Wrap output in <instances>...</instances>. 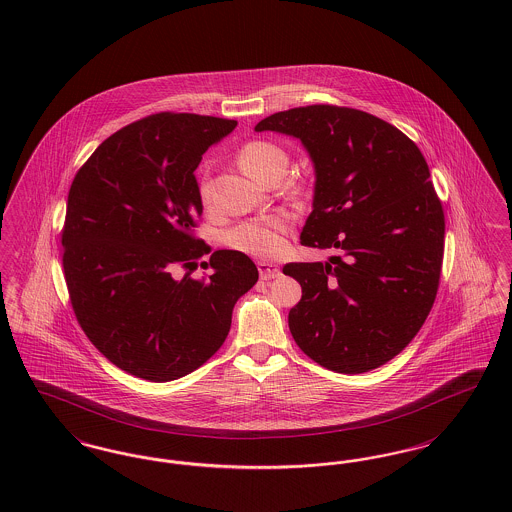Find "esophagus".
Here are the masks:
<instances>
[{
  "instance_id": "34e87169",
  "label": "esophagus",
  "mask_w": 512,
  "mask_h": 512,
  "mask_svg": "<svg viewBox=\"0 0 512 512\" xmlns=\"http://www.w3.org/2000/svg\"><path fill=\"white\" fill-rule=\"evenodd\" d=\"M257 268H259L261 280H272V278H278V276H280V268L276 267V265H272V263H267V261H259Z\"/></svg>"
}]
</instances>
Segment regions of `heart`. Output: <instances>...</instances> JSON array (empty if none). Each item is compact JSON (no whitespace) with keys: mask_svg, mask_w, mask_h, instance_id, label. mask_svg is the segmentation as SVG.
<instances>
[{"mask_svg":"<svg viewBox=\"0 0 512 512\" xmlns=\"http://www.w3.org/2000/svg\"><path fill=\"white\" fill-rule=\"evenodd\" d=\"M238 163L253 180L265 184L274 172L286 169V153L272 142L253 140L240 147ZM199 194L203 203L209 205V188L205 182L201 184ZM290 226L292 217L288 213L244 220L226 232L224 242L245 255L272 259L286 249L284 234L290 230Z\"/></svg>","mask_w":512,"mask_h":512,"instance_id":"heart-1","label":"heart"}]
</instances>
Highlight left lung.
I'll return each instance as SVG.
<instances>
[{"mask_svg": "<svg viewBox=\"0 0 512 512\" xmlns=\"http://www.w3.org/2000/svg\"><path fill=\"white\" fill-rule=\"evenodd\" d=\"M255 130L301 140L317 178L301 244L338 253L284 267L303 292L288 315L293 340L341 374L386 365L438 293L445 217L424 155L390 122L338 105L280 111Z\"/></svg>", "mask_w": 512, "mask_h": 512, "instance_id": "left-lung-1", "label": "left lung"}]
</instances>
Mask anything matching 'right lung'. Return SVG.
I'll return each instance as SVG.
<instances>
[{
  "instance_id": "add662e5",
  "label": "right lung",
  "mask_w": 512,
  "mask_h": 512,
  "mask_svg": "<svg viewBox=\"0 0 512 512\" xmlns=\"http://www.w3.org/2000/svg\"><path fill=\"white\" fill-rule=\"evenodd\" d=\"M236 124L155 113L109 136L74 176L61 232L71 305L99 353L132 376L171 382L207 363L259 280L234 249L202 264L211 277L189 276L211 252L192 232L203 213L194 172ZM176 267L189 270L180 281Z\"/></svg>"
}]
</instances>
